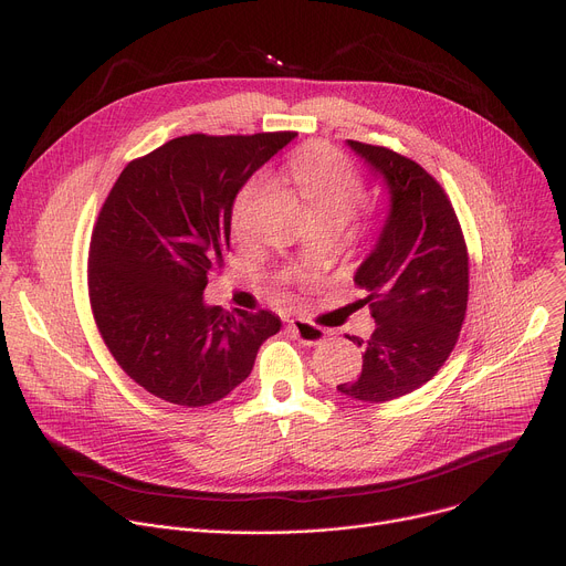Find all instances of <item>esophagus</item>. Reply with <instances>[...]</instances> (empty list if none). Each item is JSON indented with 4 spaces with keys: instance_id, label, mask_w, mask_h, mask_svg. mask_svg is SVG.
<instances>
[{
    "instance_id": "34e87169",
    "label": "esophagus",
    "mask_w": 566,
    "mask_h": 566,
    "mask_svg": "<svg viewBox=\"0 0 566 566\" xmlns=\"http://www.w3.org/2000/svg\"><path fill=\"white\" fill-rule=\"evenodd\" d=\"M289 329H291L293 338H297L302 345H308V347H311V345H319L322 340L327 338L325 329L311 325V322H306V319H302V317H293V319L289 322Z\"/></svg>"
}]
</instances>
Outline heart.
Segmentation results:
<instances>
[{
  "mask_svg": "<svg viewBox=\"0 0 566 566\" xmlns=\"http://www.w3.org/2000/svg\"><path fill=\"white\" fill-rule=\"evenodd\" d=\"M291 179L308 201L313 217H340L347 221L365 195L358 172L327 147L302 151L291 164ZM264 188L266 179L255 175L237 192L230 214V228L237 239L249 237L253 208Z\"/></svg>",
  "mask_w": 566,
  "mask_h": 566,
  "instance_id": "heart-1",
  "label": "heart"
}]
</instances>
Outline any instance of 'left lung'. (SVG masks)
<instances>
[{
	"label": "left lung",
	"mask_w": 566,
	"mask_h": 566,
	"mask_svg": "<svg viewBox=\"0 0 566 566\" xmlns=\"http://www.w3.org/2000/svg\"><path fill=\"white\" fill-rule=\"evenodd\" d=\"M382 179L387 214L371 253L356 269L376 329L363 347V371L338 391L385 402L428 382L448 360L465 317L468 253L441 186L415 160L387 147L347 140Z\"/></svg>",
	"instance_id": "left-lung-1"
}]
</instances>
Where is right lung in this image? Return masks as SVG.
<instances>
[{
    "label": "right lung",
    "mask_w": 566,
    "mask_h": 566,
    "mask_svg": "<svg viewBox=\"0 0 566 566\" xmlns=\"http://www.w3.org/2000/svg\"><path fill=\"white\" fill-rule=\"evenodd\" d=\"M293 136H181L114 184L92 234V308L116 363L160 400H221L280 332L275 313L208 306L203 291L230 251L237 192Z\"/></svg>",
    "instance_id": "right-lung-1"
}]
</instances>
